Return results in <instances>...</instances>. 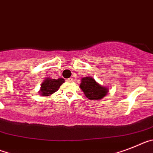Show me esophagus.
Wrapping results in <instances>:
<instances>
[{
	"instance_id": "esophagus-1",
	"label": "esophagus",
	"mask_w": 153,
	"mask_h": 153,
	"mask_svg": "<svg viewBox=\"0 0 153 153\" xmlns=\"http://www.w3.org/2000/svg\"><path fill=\"white\" fill-rule=\"evenodd\" d=\"M68 82H73V78H69L68 79Z\"/></svg>"
}]
</instances>
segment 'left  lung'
<instances>
[{
    "label": "left lung",
    "instance_id": "1",
    "mask_svg": "<svg viewBox=\"0 0 153 153\" xmlns=\"http://www.w3.org/2000/svg\"><path fill=\"white\" fill-rule=\"evenodd\" d=\"M80 88L85 95L90 100H99L104 98L108 93V89L101 85L91 77H84L82 79Z\"/></svg>",
    "mask_w": 153,
    "mask_h": 153
}]
</instances>
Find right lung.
<instances>
[{
  "label": "right lung",
  "instance_id": "obj_1",
  "mask_svg": "<svg viewBox=\"0 0 153 153\" xmlns=\"http://www.w3.org/2000/svg\"><path fill=\"white\" fill-rule=\"evenodd\" d=\"M65 82V80L62 78H58V79L54 78H46L41 85L40 89V95L42 96H48L54 93L58 90L60 86Z\"/></svg>",
  "mask_w": 153,
  "mask_h": 153
}]
</instances>
